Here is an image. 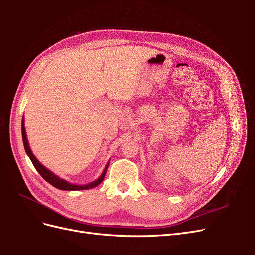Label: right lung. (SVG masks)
<instances>
[{
  "label": "right lung",
  "instance_id": "1",
  "mask_svg": "<svg viewBox=\"0 0 255 255\" xmlns=\"http://www.w3.org/2000/svg\"><path fill=\"white\" fill-rule=\"evenodd\" d=\"M22 139H23V144H24V149H25V152L27 155L29 156L30 160H32V163L34 165V167L36 168V170L38 171V173H39L43 179L47 181L48 183H50L51 185H53L54 187H56L58 189H61V190H81V189H90V188H94L96 186H98L99 184H101L102 181L104 180V176H105V173H106V170H107V167H109V164L106 165L105 169L103 173L101 174V176L99 177V179L95 182L92 183H89L87 185H82V186H79V185H74V184H71V183H68L67 181H64L59 179L58 176H56L55 174H53L50 170H48L47 168L43 167L39 161L37 160V158L34 156V154L32 153V151H30L29 146H28V142H27V138H26V134H25V128H24V121L22 120Z\"/></svg>",
  "mask_w": 255,
  "mask_h": 255
}]
</instances>
